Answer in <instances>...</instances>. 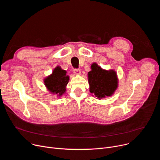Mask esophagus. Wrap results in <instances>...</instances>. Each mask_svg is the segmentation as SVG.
Listing matches in <instances>:
<instances>
[{
	"mask_svg": "<svg viewBox=\"0 0 160 160\" xmlns=\"http://www.w3.org/2000/svg\"><path fill=\"white\" fill-rule=\"evenodd\" d=\"M73 73H74L75 75H78V76H79V75H81V72H80V70L79 69H75V70H73Z\"/></svg>",
	"mask_w": 160,
	"mask_h": 160,
	"instance_id": "34e87169",
	"label": "esophagus"
}]
</instances>
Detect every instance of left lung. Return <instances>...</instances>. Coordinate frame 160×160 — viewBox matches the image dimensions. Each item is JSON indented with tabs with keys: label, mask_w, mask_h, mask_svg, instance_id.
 Listing matches in <instances>:
<instances>
[{
	"label": "left lung",
	"mask_w": 160,
	"mask_h": 160,
	"mask_svg": "<svg viewBox=\"0 0 160 160\" xmlns=\"http://www.w3.org/2000/svg\"><path fill=\"white\" fill-rule=\"evenodd\" d=\"M88 73L89 90L93 96L101 100L115 94L118 87V78L115 70H104L96 62L91 64Z\"/></svg>",
	"instance_id": "obj_1"
}]
</instances>
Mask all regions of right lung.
Masks as SVG:
<instances>
[{
	"label": "right lung",
	"mask_w": 160,
	"mask_h": 160,
	"mask_svg": "<svg viewBox=\"0 0 160 160\" xmlns=\"http://www.w3.org/2000/svg\"><path fill=\"white\" fill-rule=\"evenodd\" d=\"M66 73V70L57 66L52 73L43 79L44 85L48 90L51 94L56 95L58 98L66 92V86L70 80V77Z\"/></svg>",
	"instance_id": "obj_1"
}]
</instances>
